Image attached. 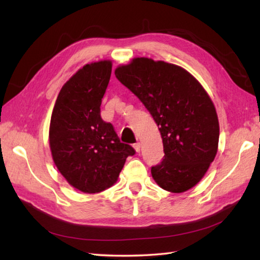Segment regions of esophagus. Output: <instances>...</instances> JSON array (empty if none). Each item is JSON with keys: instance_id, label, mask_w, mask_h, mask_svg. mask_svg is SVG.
Segmentation results:
<instances>
[{"instance_id": "1", "label": "esophagus", "mask_w": 260, "mask_h": 260, "mask_svg": "<svg viewBox=\"0 0 260 260\" xmlns=\"http://www.w3.org/2000/svg\"><path fill=\"white\" fill-rule=\"evenodd\" d=\"M133 147H134V150L139 153L140 151H141V143L140 142H137V143H135V144L133 145Z\"/></svg>"}]
</instances>
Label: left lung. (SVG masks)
Listing matches in <instances>:
<instances>
[{
    "mask_svg": "<svg viewBox=\"0 0 260 260\" xmlns=\"http://www.w3.org/2000/svg\"><path fill=\"white\" fill-rule=\"evenodd\" d=\"M158 126L163 161L151 172L159 187L182 193L198 184L217 155L219 120L206 89L189 71L151 58H134L115 69Z\"/></svg>",
    "mask_w": 260,
    "mask_h": 260,
    "instance_id": "1",
    "label": "left lung"
}]
</instances>
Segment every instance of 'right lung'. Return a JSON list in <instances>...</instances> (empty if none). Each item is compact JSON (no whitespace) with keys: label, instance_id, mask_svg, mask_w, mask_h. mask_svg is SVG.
<instances>
[{"label":"right lung","instance_id":"right-lung-1","mask_svg":"<svg viewBox=\"0 0 260 260\" xmlns=\"http://www.w3.org/2000/svg\"><path fill=\"white\" fill-rule=\"evenodd\" d=\"M112 61L85 64L66 82L52 110L49 145L59 172L75 189L98 193L118 180L134 148L124 144L101 117Z\"/></svg>","mask_w":260,"mask_h":260}]
</instances>
